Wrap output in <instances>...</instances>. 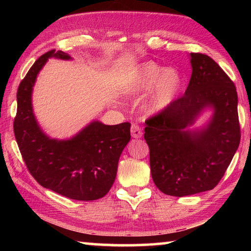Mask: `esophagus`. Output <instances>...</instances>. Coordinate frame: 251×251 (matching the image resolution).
<instances>
[{"instance_id": "1", "label": "esophagus", "mask_w": 251, "mask_h": 251, "mask_svg": "<svg viewBox=\"0 0 251 251\" xmlns=\"http://www.w3.org/2000/svg\"><path fill=\"white\" fill-rule=\"evenodd\" d=\"M130 133H131V136H133L134 138H141L143 136V131H142L141 126H138L137 124L131 125Z\"/></svg>"}]
</instances>
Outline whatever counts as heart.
<instances>
[{
    "label": "heart",
    "instance_id": "obj_1",
    "mask_svg": "<svg viewBox=\"0 0 251 251\" xmlns=\"http://www.w3.org/2000/svg\"><path fill=\"white\" fill-rule=\"evenodd\" d=\"M182 85L184 78L175 67L165 69L155 62H146L138 67L133 79L127 84L126 91L128 94L135 95L152 88L148 100V112L156 115L175 104Z\"/></svg>",
    "mask_w": 251,
    "mask_h": 251
}]
</instances>
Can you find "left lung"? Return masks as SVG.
<instances>
[{
    "label": "left lung",
    "instance_id": "left-lung-1",
    "mask_svg": "<svg viewBox=\"0 0 251 251\" xmlns=\"http://www.w3.org/2000/svg\"><path fill=\"white\" fill-rule=\"evenodd\" d=\"M192 77L172 107L146 122L151 177L161 193L189 196L214 188L240 143L235 84L209 56L190 53ZM207 109L205 125L192 126Z\"/></svg>",
    "mask_w": 251,
    "mask_h": 251
}]
</instances>
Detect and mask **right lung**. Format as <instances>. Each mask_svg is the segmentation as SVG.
<instances>
[{"instance_id": "obj_1", "label": "right lung", "mask_w": 251, "mask_h": 251, "mask_svg": "<svg viewBox=\"0 0 251 251\" xmlns=\"http://www.w3.org/2000/svg\"><path fill=\"white\" fill-rule=\"evenodd\" d=\"M70 61L62 50L37 59L20 83L14 134L27 169L44 188L75 201H96L109 192L118 160L130 141V124L105 125L93 121L73 137L52 138L41 128L33 112L32 93L49 58Z\"/></svg>"}]
</instances>
